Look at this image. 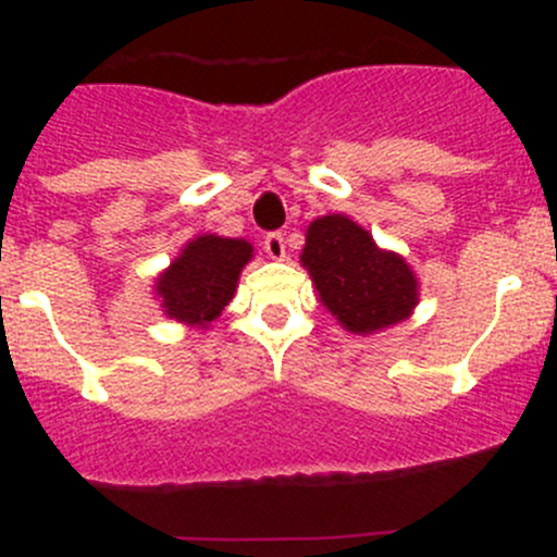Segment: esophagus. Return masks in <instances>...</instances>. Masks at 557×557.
Segmentation results:
<instances>
[{
    "mask_svg": "<svg viewBox=\"0 0 557 557\" xmlns=\"http://www.w3.org/2000/svg\"><path fill=\"white\" fill-rule=\"evenodd\" d=\"M263 250H267V256L272 258V261H283L285 258V237L280 232L274 234H267V239H263Z\"/></svg>",
    "mask_w": 557,
    "mask_h": 557,
    "instance_id": "esophagus-1",
    "label": "esophagus"
}]
</instances>
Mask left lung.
<instances>
[{"label": "left lung", "instance_id": "left-lung-1", "mask_svg": "<svg viewBox=\"0 0 557 557\" xmlns=\"http://www.w3.org/2000/svg\"><path fill=\"white\" fill-rule=\"evenodd\" d=\"M301 267L323 310L345 331L377 334L401 323L420 301V280L396 250H385L372 234L342 212L314 218L307 226Z\"/></svg>", "mask_w": 557, "mask_h": 557}]
</instances>
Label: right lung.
<instances>
[{
  "label": "right lung",
  "mask_w": 557,
  "mask_h": 557,
  "mask_svg": "<svg viewBox=\"0 0 557 557\" xmlns=\"http://www.w3.org/2000/svg\"><path fill=\"white\" fill-rule=\"evenodd\" d=\"M250 261L252 245L247 239L199 234L156 277L153 294L161 312L174 323L207 331L234 299L239 274Z\"/></svg>",
  "instance_id": "obj_1"
}]
</instances>
